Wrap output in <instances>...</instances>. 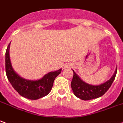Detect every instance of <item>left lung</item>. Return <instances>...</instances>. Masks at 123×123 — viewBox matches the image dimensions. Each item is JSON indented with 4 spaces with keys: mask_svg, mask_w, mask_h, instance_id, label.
Segmentation results:
<instances>
[{
    "mask_svg": "<svg viewBox=\"0 0 123 123\" xmlns=\"http://www.w3.org/2000/svg\"><path fill=\"white\" fill-rule=\"evenodd\" d=\"M71 81V88L74 94L77 98L83 100H90L103 96L108 91L114 81L117 75V67L114 75L110 80L99 86H92L83 82L76 74L74 71Z\"/></svg>",
    "mask_w": 123,
    "mask_h": 123,
    "instance_id": "8db88e82",
    "label": "left lung"
}]
</instances>
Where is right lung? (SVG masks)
Wrapping results in <instances>:
<instances>
[{
	"label": "right lung",
	"mask_w": 123,
	"mask_h": 123,
	"mask_svg": "<svg viewBox=\"0 0 123 123\" xmlns=\"http://www.w3.org/2000/svg\"><path fill=\"white\" fill-rule=\"evenodd\" d=\"M9 44L5 53V71L9 82L13 88L21 96L30 100H37L50 93L55 78L61 73L62 69L47 73L43 78L37 81L26 80L18 75L14 70L10 61Z\"/></svg>",
	"instance_id": "add662e5"
}]
</instances>
